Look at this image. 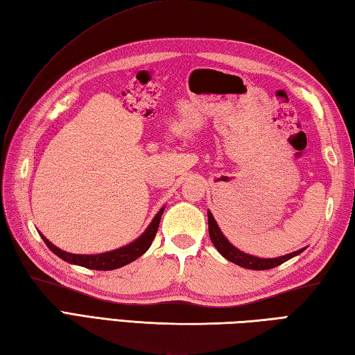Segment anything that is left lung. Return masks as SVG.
Here are the masks:
<instances>
[{
  "mask_svg": "<svg viewBox=\"0 0 355 355\" xmlns=\"http://www.w3.org/2000/svg\"><path fill=\"white\" fill-rule=\"evenodd\" d=\"M207 221H209V236H210V239H212V243H214L216 250L220 252L225 259L233 262V263H236V266L243 267V268H248V270L275 268L277 266H281V263H284L285 261L294 258V256H297L305 250V248H300V250L279 256V258H258V256L241 252L239 248L233 245L230 241L224 236V233L221 232L220 225H218V223L215 221V218L210 210H207Z\"/></svg>",
  "mask_w": 355,
  "mask_h": 355,
  "instance_id": "8db88e82",
  "label": "left lung"
}]
</instances>
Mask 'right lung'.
<instances>
[{
    "mask_svg": "<svg viewBox=\"0 0 355 355\" xmlns=\"http://www.w3.org/2000/svg\"><path fill=\"white\" fill-rule=\"evenodd\" d=\"M163 212H164V206L158 210L157 215L153 218V221L149 223L146 230L143 232L137 239H134L132 243L105 253H97V254L69 253V252L61 250V248L56 247L55 244H51L50 241L42 235V233H40V235L50 250L56 256H59L61 259H64L65 262L73 263V266L92 268V270H116L140 258L143 253H146V250L150 247V244H153V241L155 238V233L158 230V224H160Z\"/></svg>",
    "mask_w": 355,
    "mask_h": 355,
    "instance_id": "1",
    "label": "right lung"
}]
</instances>
